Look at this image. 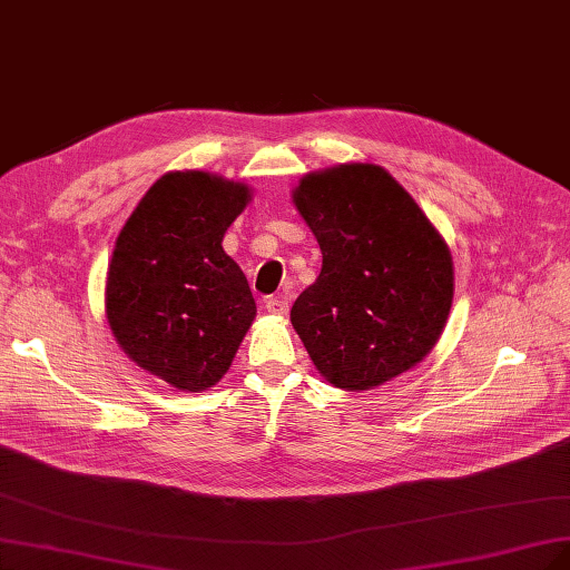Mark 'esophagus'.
Wrapping results in <instances>:
<instances>
[{
  "label": "esophagus",
  "mask_w": 570,
  "mask_h": 570,
  "mask_svg": "<svg viewBox=\"0 0 570 570\" xmlns=\"http://www.w3.org/2000/svg\"><path fill=\"white\" fill-rule=\"evenodd\" d=\"M265 309L269 314H277V317H282V314L288 312V303L284 298H267L265 301Z\"/></svg>",
  "instance_id": "1"
}]
</instances>
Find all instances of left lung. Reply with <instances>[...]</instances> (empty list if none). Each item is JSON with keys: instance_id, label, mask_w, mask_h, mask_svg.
Here are the masks:
<instances>
[{"instance_id": "8db88e82", "label": "left lung", "mask_w": 570, "mask_h": 570, "mask_svg": "<svg viewBox=\"0 0 570 570\" xmlns=\"http://www.w3.org/2000/svg\"><path fill=\"white\" fill-rule=\"evenodd\" d=\"M291 199L322 248L291 324L324 381L364 392L417 366L453 303L451 250L423 208L362 161L303 176Z\"/></svg>"}]
</instances>
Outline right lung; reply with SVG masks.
Instances as JSON below:
<instances>
[{"instance_id":"obj_1","label":"right lung","mask_w":570,"mask_h":570,"mask_svg":"<svg viewBox=\"0 0 570 570\" xmlns=\"http://www.w3.org/2000/svg\"><path fill=\"white\" fill-rule=\"evenodd\" d=\"M250 197L218 174L168 171L115 242L105 317L124 354L176 390L214 387L256 320L244 272L223 250Z\"/></svg>"}]
</instances>
